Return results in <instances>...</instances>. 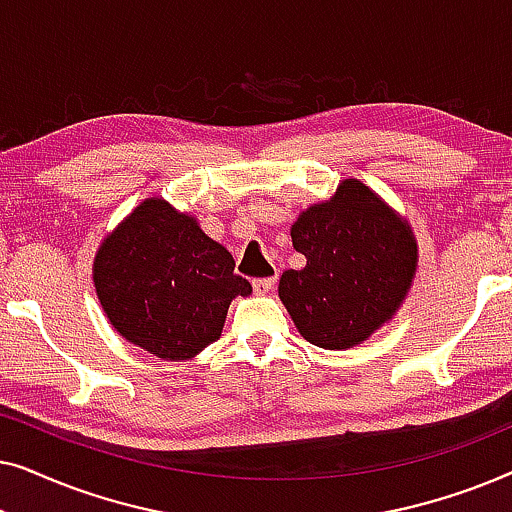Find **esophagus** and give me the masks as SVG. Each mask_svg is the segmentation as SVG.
I'll return each mask as SVG.
<instances>
[{
	"label": "esophagus",
	"instance_id": "1",
	"mask_svg": "<svg viewBox=\"0 0 512 512\" xmlns=\"http://www.w3.org/2000/svg\"><path fill=\"white\" fill-rule=\"evenodd\" d=\"M275 286V277H263V279H254V291L258 296H265V293L272 291Z\"/></svg>",
	"mask_w": 512,
	"mask_h": 512
}]
</instances>
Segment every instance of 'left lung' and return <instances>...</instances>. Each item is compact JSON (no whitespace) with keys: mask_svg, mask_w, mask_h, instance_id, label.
<instances>
[{"mask_svg":"<svg viewBox=\"0 0 512 512\" xmlns=\"http://www.w3.org/2000/svg\"><path fill=\"white\" fill-rule=\"evenodd\" d=\"M303 270H286L279 298L298 333L324 349H349L394 317L417 270V242L380 195L345 179L331 200L291 226Z\"/></svg>","mask_w":512,"mask_h":512,"instance_id":"8db88e82","label":"left lung"}]
</instances>
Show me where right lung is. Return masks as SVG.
Listing matches in <instances>:
<instances>
[{"instance_id":"1","label":"right lung","mask_w":512,"mask_h":512,"mask_svg":"<svg viewBox=\"0 0 512 512\" xmlns=\"http://www.w3.org/2000/svg\"><path fill=\"white\" fill-rule=\"evenodd\" d=\"M93 282L118 335L165 361L219 340L233 298L251 293L230 251L163 198L144 200L104 237Z\"/></svg>"}]
</instances>
